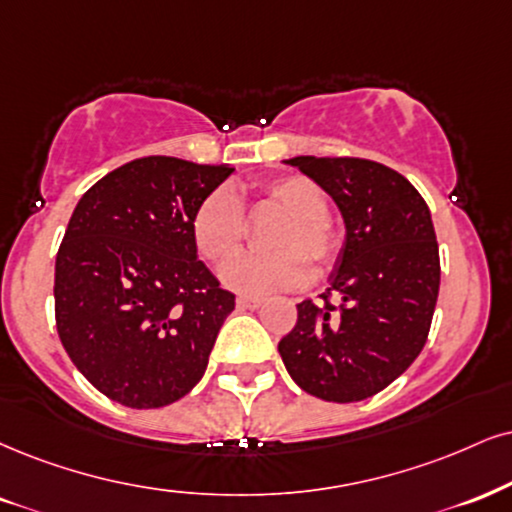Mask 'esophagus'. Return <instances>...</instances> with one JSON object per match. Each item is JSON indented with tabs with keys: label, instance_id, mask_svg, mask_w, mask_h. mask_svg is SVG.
<instances>
[{
	"label": "esophagus",
	"instance_id": "34e87169",
	"mask_svg": "<svg viewBox=\"0 0 512 512\" xmlns=\"http://www.w3.org/2000/svg\"><path fill=\"white\" fill-rule=\"evenodd\" d=\"M261 304H263L261 296H249V294L237 296V306L239 308H258Z\"/></svg>",
	"mask_w": 512,
	"mask_h": 512
}]
</instances>
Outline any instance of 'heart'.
Returning <instances> with one entry per match:
<instances>
[{"label": "heart", "instance_id": "1", "mask_svg": "<svg viewBox=\"0 0 512 512\" xmlns=\"http://www.w3.org/2000/svg\"><path fill=\"white\" fill-rule=\"evenodd\" d=\"M258 197L285 213L266 237V246L273 251L232 258L223 268L225 285L244 294H268L299 287L308 273L315 280L330 273L342 251V239L327 220L323 189L304 175H285L258 185ZM244 232V211L232 189L218 187L194 211V246L211 266L237 254Z\"/></svg>", "mask_w": 512, "mask_h": 512}]
</instances>
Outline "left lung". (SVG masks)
I'll return each instance as SVG.
<instances>
[{
  "instance_id": "1",
  "label": "left lung",
  "mask_w": 512,
  "mask_h": 512,
  "mask_svg": "<svg viewBox=\"0 0 512 512\" xmlns=\"http://www.w3.org/2000/svg\"><path fill=\"white\" fill-rule=\"evenodd\" d=\"M285 163L330 194L346 239L323 301L296 304L299 318L277 351L306 394L334 403L370 399L408 370L430 334L441 277L430 208L401 173L377 161L296 156Z\"/></svg>"
}]
</instances>
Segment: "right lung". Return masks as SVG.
I'll use <instances>...</instances> for the list:
<instances>
[{"label":"right lung","mask_w":512,"mask_h":512,"mask_svg":"<svg viewBox=\"0 0 512 512\" xmlns=\"http://www.w3.org/2000/svg\"><path fill=\"white\" fill-rule=\"evenodd\" d=\"M235 168L144 156L82 194L56 254V330L87 382L128 408L189 394L235 311L192 218Z\"/></svg>","instance_id":"obj_1"}]
</instances>
